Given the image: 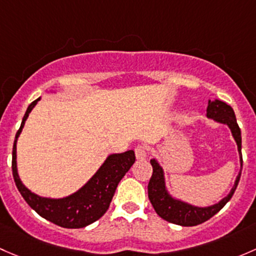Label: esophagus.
I'll use <instances>...</instances> for the list:
<instances>
[{"mask_svg":"<svg viewBox=\"0 0 256 256\" xmlns=\"http://www.w3.org/2000/svg\"><path fill=\"white\" fill-rule=\"evenodd\" d=\"M134 152H136V156L138 160H146V156H148V149L146 146H138L134 149Z\"/></svg>","mask_w":256,"mask_h":256,"instance_id":"1","label":"esophagus"}]
</instances>
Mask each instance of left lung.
Wrapping results in <instances>:
<instances>
[{
  "mask_svg": "<svg viewBox=\"0 0 256 256\" xmlns=\"http://www.w3.org/2000/svg\"><path fill=\"white\" fill-rule=\"evenodd\" d=\"M207 117L217 120V122L226 124L230 128L232 134L238 146V152L240 154V164L243 168V158H242V133L238 123H236V114L234 110L229 104L226 102L216 100L213 102H208L207 107ZM150 164L152 166V175L150 178L149 184H148V197L150 200V204L154 207L155 212L158 213L159 217L168 222L174 223V224L184 226H192L201 224L206 220L212 218L216 213L220 212L223 207L226 206V202L232 198L233 194L236 192V186H238L239 180H240V174L236 176V184L232 188L230 194L224 197L220 202L213 204L210 207H194L191 204H185V202L174 200L165 190L164 182V174L162 168L156 162V160H150Z\"/></svg>",
  "mask_w": 256,
  "mask_h": 256,
  "instance_id": "8db88e82",
  "label": "left lung"
}]
</instances>
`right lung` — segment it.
I'll return each instance as SVG.
<instances>
[{"label": "right lung", "mask_w": 256, "mask_h": 256, "mask_svg": "<svg viewBox=\"0 0 256 256\" xmlns=\"http://www.w3.org/2000/svg\"><path fill=\"white\" fill-rule=\"evenodd\" d=\"M39 100L40 98H36L28 106L13 143L12 174L16 186L24 201L46 220L62 228H84L100 220L108 210L116 188L126 172L136 162V155L133 150L110 155L104 164L94 174V178L82 188L66 198L52 200L36 196L20 180L17 174V162H16V143L28 114Z\"/></svg>", "instance_id": "obj_1"}]
</instances>
